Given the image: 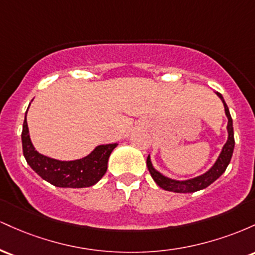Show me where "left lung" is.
Instances as JSON below:
<instances>
[{
	"instance_id": "obj_1",
	"label": "left lung",
	"mask_w": 255,
	"mask_h": 255,
	"mask_svg": "<svg viewBox=\"0 0 255 255\" xmlns=\"http://www.w3.org/2000/svg\"><path fill=\"white\" fill-rule=\"evenodd\" d=\"M217 96L222 99V102H223L224 104L225 114H227L228 116V133H229L228 141L225 142V145L223 146V150H222L221 154H219L217 162L215 163V165H213L209 171L205 172V174L201 175V176H198L195 178H192V180H187V181H175V180H171V178L163 176L160 172H158L156 169L152 166L150 156H148L147 160H146L148 171H150L151 176L154 180V182H156L160 188L165 189V191H169V192H175V193H193V192L200 191V189L206 188V187H209L212 182H215V181L225 171V169L228 168V165H229L230 163L231 156H233L234 146H235L233 119H231L229 109H228V105L225 104L224 99L222 97L221 93L217 92Z\"/></svg>"
}]
</instances>
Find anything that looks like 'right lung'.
<instances>
[{
  "mask_svg": "<svg viewBox=\"0 0 255 255\" xmlns=\"http://www.w3.org/2000/svg\"><path fill=\"white\" fill-rule=\"evenodd\" d=\"M27 113V111H26ZM22 152L27 164L43 180L56 187L84 188L96 184L104 176L108 169V159L118 144L101 145L83 159L61 162L38 153L28 135L27 121H24L21 133Z\"/></svg>",
  "mask_w": 255,
  "mask_h": 255,
  "instance_id": "add662e5",
  "label": "right lung"
}]
</instances>
